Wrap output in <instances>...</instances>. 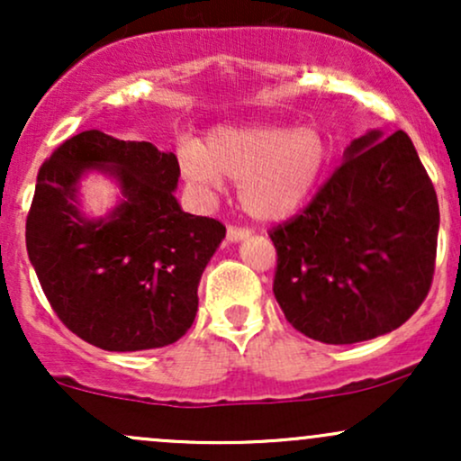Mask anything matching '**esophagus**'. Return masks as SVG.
<instances>
[{
  "label": "esophagus",
  "mask_w": 461,
  "mask_h": 461,
  "mask_svg": "<svg viewBox=\"0 0 461 461\" xmlns=\"http://www.w3.org/2000/svg\"><path fill=\"white\" fill-rule=\"evenodd\" d=\"M251 234V230H247V227H234L230 225L227 227V240L230 242H238V240H245Z\"/></svg>",
  "instance_id": "1"
}]
</instances>
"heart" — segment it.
<instances>
[{
  "label": "heart",
  "instance_id": "1",
  "mask_svg": "<svg viewBox=\"0 0 461 461\" xmlns=\"http://www.w3.org/2000/svg\"><path fill=\"white\" fill-rule=\"evenodd\" d=\"M327 156L325 136L310 125H249L212 131L203 149L182 153V167L201 188L221 186V177L240 182L242 208L253 219L277 221L303 203Z\"/></svg>",
  "mask_w": 461,
  "mask_h": 461
}]
</instances>
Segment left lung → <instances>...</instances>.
Wrapping results in <instances>:
<instances>
[{"mask_svg":"<svg viewBox=\"0 0 461 461\" xmlns=\"http://www.w3.org/2000/svg\"><path fill=\"white\" fill-rule=\"evenodd\" d=\"M356 139L314 199L268 231L273 293L294 330L353 345L420 308L436 268L438 197L405 131Z\"/></svg>","mask_w":461,"mask_h":461,"instance_id":"8db88e82","label":"left lung"}]
</instances>
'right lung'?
<instances>
[{
	"label": "right lung",
	"mask_w": 461,
	"mask_h": 461,
	"mask_svg": "<svg viewBox=\"0 0 461 461\" xmlns=\"http://www.w3.org/2000/svg\"><path fill=\"white\" fill-rule=\"evenodd\" d=\"M110 172L124 199L104 220L78 212L86 170ZM176 153L88 130L62 142L36 177L25 247L65 325L104 351L173 345L197 314V285L225 225L179 208Z\"/></svg>",
	"instance_id": "1"
}]
</instances>
